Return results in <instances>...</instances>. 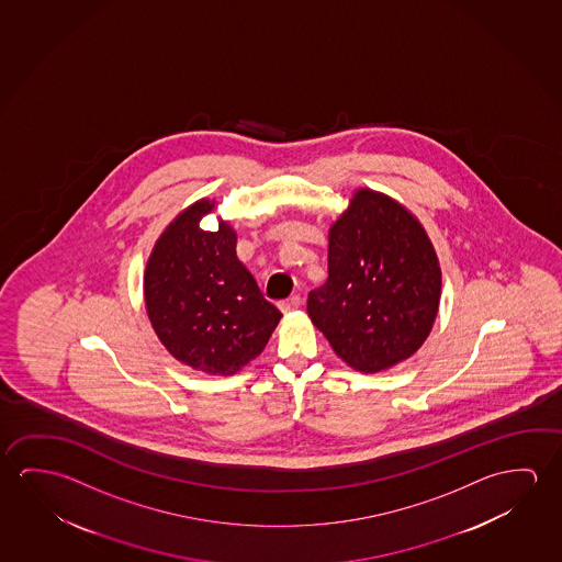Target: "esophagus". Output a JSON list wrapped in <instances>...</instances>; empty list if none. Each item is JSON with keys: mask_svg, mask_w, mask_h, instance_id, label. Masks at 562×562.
Instances as JSON below:
<instances>
[{"mask_svg": "<svg viewBox=\"0 0 562 562\" xmlns=\"http://www.w3.org/2000/svg\"><path fill=\"white\" fill-rule=\"evenodd\" d=\"M299 306H301V296H296V294L291 296V299H286V301H281V303H279V308L283 312L296 311Z\"/></svg>", "mask_w": 562, "mask_h": 562, "instance_id": "34e87169", "label": "esophagus"}]
</instances>
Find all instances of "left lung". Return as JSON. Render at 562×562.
Wrapping results in <instances>:
<instances>
[{
    "label": "left lung",
    "mask_w": 562,
    "mask_h": 562,
    "mask_svg": "<svg viewBox=\"0 0 562 562\" xmlns=\"http://www.w3.org/2000/svg\"><path fill=\"white\" fill-rule=\"evenodd\" d=\"M439 299L441 268L426 228L392 196L357 189L328 232V279L306 304L312 324L346 366L379 373L422 348Z\"/></svg>",
    "instance_id": "left-lung-1"
}]
</instances>
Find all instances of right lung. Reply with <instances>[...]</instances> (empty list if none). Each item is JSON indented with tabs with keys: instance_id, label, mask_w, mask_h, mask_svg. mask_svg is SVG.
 <instances>
[{
	"instance_id": "1",
	"label": "right lung",
	"mask_w": 562,
	"mask_h": 562,
	"mask_svg": "<svg viewBox=\"0 0 562 562\" xmlns=\"http://www.w3.org/2000/svg\"><path fill=\"white\" fill-rule=\"evenodd\" d=\"M216 209L199 199L171 221L144 269V304L151 328L181 363L206 374L238 373L268 346L281 321L236 256V231L199 223Z\"/></svg>"
}]
</instances>
